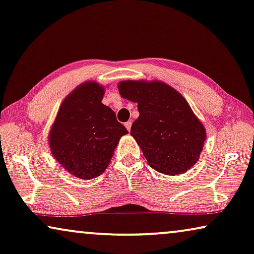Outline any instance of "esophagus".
Here are the masks:
<instances>
[{"label": "esophagus", "instance_id": "esophagus-1", "mask_svg": "<svg viewBox=\"0 0 254 254\" xmlns=\"http://www.w3.org/2000/svg\"><path fill=\"white\" fill-rule=\"evenodd\" d=\"M124 126H126V127L127 128V131H130L131 130L132 122H131V121H127V122H126V124H124Z\"/></svg>", "mask_w": 254, "mask_h": 254}]
</instances>
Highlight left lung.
I'll return each mask as SVG.
<instances>
[{"instance_id":"1","label":"left lung","mask_w":254,"mask_h":254,"mask_svg":"<svg viewBox=\"0 0 254 254\" xmlns=\"http://www.w3.org/2000/svg\"><path fill=\"white\" fill-rule=\"evenodd\" d=\"M119 90L123 98L138 104L139 117L131 135L150 168L176 176L198 161L205 127L177 90L158 81H123Z\"/></svg>"}]
</instances>
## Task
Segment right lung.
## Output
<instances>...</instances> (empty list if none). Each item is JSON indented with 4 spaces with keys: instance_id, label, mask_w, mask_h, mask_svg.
Instances as JSON below:
<instances>
[{
    "instance_id": "1",
    "label": "right lung",
    "mask_w": 254,
    "mask_h": 254,
    "mask_svg": "<svg viewBox=\"0 0 254 254\" xmlns=\"http://www.w3.org/2000/svg\"><path fill=\"white\" fill-rule=\"evenodd\" d=\"M104 93L96 82L78 85L63 101L49 134L54 157L83 180L103 175L120 138L127 133L113 109L101 103Z\"/></svg>"
}]
</instances>
